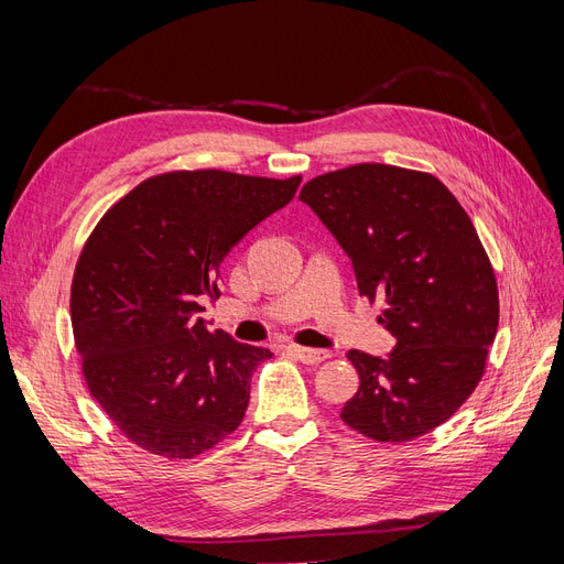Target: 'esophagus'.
<instances>
[{"label":"esophagus","mask_w":564,"mask_h":564,"mask_svg":"<svg viewBox=\"0 0 564 564\" xmlns=\"http://www.w3.org/2000/svg\"><path fill=\"white\" fill-rule=\"evenodd\" d=\"M286 352L294 355L303 365H319L332 355L329 350H315V348H303V346H286Z\"/></svg>","instance_id":"obj_1"}]
</instances>
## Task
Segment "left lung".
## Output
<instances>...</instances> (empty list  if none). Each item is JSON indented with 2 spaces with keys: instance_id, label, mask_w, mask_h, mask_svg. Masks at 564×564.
Here are the masks:
<instances>
[{
  "instance_id": "left-lung-1",
  "label": "left lung",
  "mask_w": 564,
  "mask_h": 564,
  "mask_svg": "<svg viewBox=\"0 0 564 564\" xmlns=\"http://www.w3.org/2000/svg\"><path fill=\"white\" fill-rule=\"evenodd\" d=\"M301 202L350 256L357 289L383 301L390 357L350 350L360 388L340 409L352 431L409 442L456 414L480 383L499 327L489 256L458 199L433 174L352 164L303 185Z\"/></svg>"
}]
</instances>
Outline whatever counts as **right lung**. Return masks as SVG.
Instances as JSON below:
<instances>
[{
  "mask_svg": "<svg viewBox=\"0 0 564 564\" xmlns=\"http://www.w3.org/2000/svg\"><path fill=\"white\" fill-rule=\"evenodd\" d=\"M301 176L224 169L150 176L98 220L70 289L75 348L91 398L155 456L195 458L242 423L268 348L209 332L199 296H218L220 261Z\"/></svg>",
  "mask_w": 564,
  "mask_h": 564,
  "instance_id": "obj_1",
  "label": "right lung"
}]
</instances>
